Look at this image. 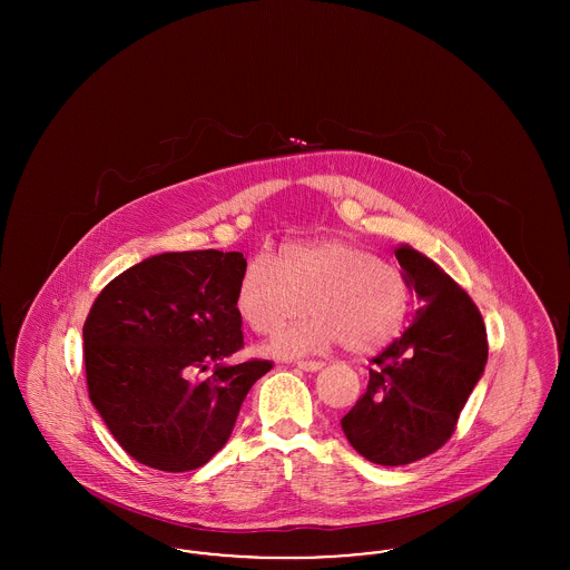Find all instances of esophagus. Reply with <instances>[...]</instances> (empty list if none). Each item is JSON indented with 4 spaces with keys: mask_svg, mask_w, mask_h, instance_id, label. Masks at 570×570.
Masks as SVG:
<instances>
[{
    "mask_svg": "<svg viewBox=\"0 0 570 570\" xmlns=\"http://www.w3.org/2000/svg\"><path fill=\"white\" fill-rule=\"evenodd\" d=\"M297 367L303 372H318L325 367V363L323 361H297Z\"/></svg>",
    "mask_w": 570,
    "mask_h": 570,
    "instance_id": "obj_1",
    "label": "esophagus"
}]
</instances>
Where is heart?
<instances>
[{
  "label": "heart",
  "instance_id": "1",
  "mask_svg": "<svg viewBox=\"0 0 570 570\" xmlns=\"http://www.w3.org/2000/svg\"><path fill=\"white\" fill-rule=\"evenodd\" d=\"M235 307L261 335L297 321L305 307L314 312L265 346L272 356L316 353L340 342L348 353L370 354L402 331L410 284L404 273L380 263L370 249L321 239L284 245L275 258L256 256L242 273Z\"/></svg>",
  "mask_w": 570,
  "mask_h": 570
}]
</instances>
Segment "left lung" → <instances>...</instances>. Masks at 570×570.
Segmentation results:
<instances>
[{
	"instance_id": "obj_1",
	"label": "left lung",
	"mask_w": 570,
	"mask_h": 570,
	"mask_svg": "<svg viewBox=\"0 0 570 570\" xmlns=\"http://www.w3.org/2000/svg\"><path fill=\"white\" fill-rule=\"evenodd\" d=\"M395 258L419 309L372 358L367 391L342 419L354 451L380 465L423 460L453 435L489 351L483 316L451 275L410 245Z\"/></svg>"
}]
</instances>
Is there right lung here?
Returning <instances> with one entry per match:
<instances>
[{"label":"right lung","mask_w":570,"mask_h":570,"mask_svg":"<svg viewBox=\"0 0 570 570\" xmlns=\"http://www.w3.org/2000/svg\"><path fill=\"white\" fill-rule=\"evenodd\" d=\"M245 267L242 252H166L117 275L94 301L82 325L89 400L138 463L164 472L207 463L252 384L272 370L261 358L226 363L244 348L235 295Z\"/></svg>","instance_id":"obj_1"}]
</instances>
